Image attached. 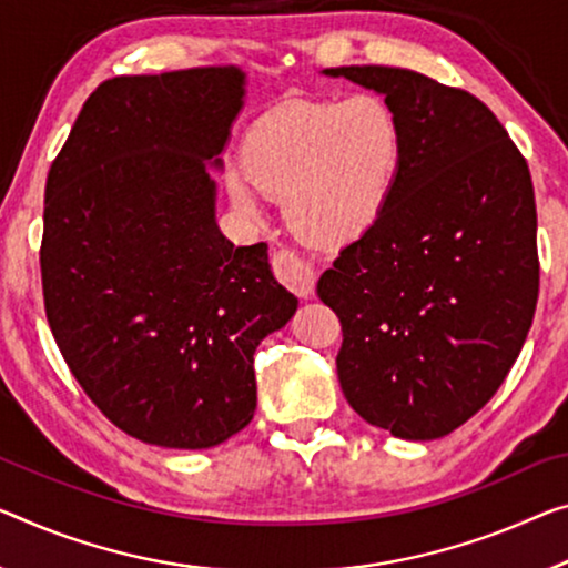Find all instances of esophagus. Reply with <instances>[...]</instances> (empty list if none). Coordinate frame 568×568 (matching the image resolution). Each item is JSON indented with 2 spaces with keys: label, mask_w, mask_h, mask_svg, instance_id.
<instances>
[{
  "label": "esophagus",
  "mask_w": 568,
  "mask_h": 568,
  "mask_svg": "<svg viewBox=\"0 0 568 568\" xmlns=\"http://www.w3.org/2000/svg\"><path fill=\"white\" fill-rule=\"evenodd\" d=\"M274 276L282 282L286 290H292L296 296L314 294V268L292 248H278L272 256Z\"/></svg>",
  "instance_id": "obj_1"
}]
</instances>
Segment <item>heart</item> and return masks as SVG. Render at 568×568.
Returning a JSON list of instances; mask_svg holds the SVG:
<instances>
[{
  "mask_svg": "<svg viewBox=\"0 0 568 568\" xmlns=\"http://www.w3.org/2000/svg\"><path fill=\"white\" fill-rule=\"evenodd\" d=\"M400 129L386 103L361 93L345 101H302L251 129L243 168L229 172L233 203L251 217L268 195L314 241L355 239L378 221L394 193Z\"/></svg>",
  "mask_w": 568,
  "mask_h": 568,
  "instance_id": "obj_1",
  "label": "heart"
}]
</instances>
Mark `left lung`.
<instances>
[{
	"label": "left lung",
	"mask_w": 568,
	"mask_h": 568,
	"mask_svg": "<svg viewBox=\"0 0 568 568\" xmlns=\"http://www.w3.org/2000/svg\"><path fill=\"white\" fill-rule=\"evenodd\" d=\"M325 73L386 95L400 129L386 211L317 282L343 325L339 386L378 429L439 439L495 396L534 322L528 162L473 93L406 68Z\"/></svg>",
	"instance_id": "obj_1"
}]
</instances>
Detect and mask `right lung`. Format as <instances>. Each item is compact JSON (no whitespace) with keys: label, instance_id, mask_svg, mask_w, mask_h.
I'll return each mask as SVG.
<instances>
[{"label":"right lung","instance_id":"right-lung-1","mask_svg":"<svg viewBox=\"0 0 568 568\" xmlns=\"http://www.w3.org/2000/svg\"><path fill=\"white\" fill-rule=\"evenodd\" d=\"M239 68L116 75L50 164L40 246L52 337L99 412L139 442L207 449L256 412L254 353L296 296L266 243L215 223V182L243 106Z\"/></svg>","mask_w":568,"mask_h":568}]
</instances>
